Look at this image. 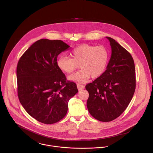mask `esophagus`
Instances as JSON below:
<instances>
[{
    "label": "esophagus",
    "instance_id": "1",
    "mask_svg": "<svg viewBox=\"0 0 153 153\" xmlns=\"http://www.w3.org/2000/svg\"><path fill=\"white\" fill-rule=\"evenodd\" d=\"M77 88H78V90H81V89H84V88H85V86H84V85L78 84H77Z\"/></svg>",
    "mask_w": 153,
    "mask_h": 153
}]
</instances>
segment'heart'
<instances>
[{"mask_svg":"<svg viewBox=\"0 0 153 153\" xmlns=\"http://www.w3.org/2000/svg\"><path fill=\"white\" fill-rule=\"evenodd\" d=\"M72 58L62 55L57 60L59 69L71 74L79 65L80 71L70 75L68 79L78 83H85L89 79L97 78L104 72L109 59V52L104 46L82 44L71 52Z\"/></svg>","mask_w":153,"mask_h":153,"instance_id":"heart-1","label":"heart"}]
</instances>
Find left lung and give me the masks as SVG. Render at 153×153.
<instances>
[{"mask_svg": "<svg viewBox=\"0 0 153 153\" xmlns=\"http://www.w3.org/2000/svg\"><path fill=\"white\" fill-rule=\"evenodd\" d=\"M111 56L105 71L85 88L89 92L87 106L90 114L102 122L111 121L127 108L135 89V69L131 54L114 39Z\"/></svg>", "mask_w": 153, "mask_h": 153, "instance_id": "obj_1", "label": "left lung"}]
</instances>
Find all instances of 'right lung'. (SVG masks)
<instances>
[{
    "instance_id": "right-lung-1",
    "label": "right lung",
    "mask_w": 153,
    "mask_h": 153,
    "mask_svg": "<svg viewBox=\"0 0 153 153\" xmlns=\"http://www.w3.org/2000/svg\"><path fill=\"white\" fill-rule=\"evenodd\" d=\"M69 46L61 40L41 39L22 55L17 65L18 95L33 118L52 124L66 114L69 100L78 92L57 66V58Z\"/></svg>"
}]
</instances>
